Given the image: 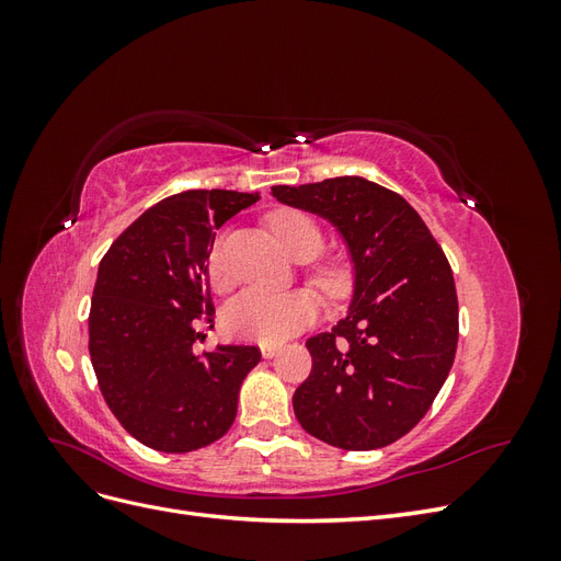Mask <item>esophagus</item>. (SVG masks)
Wrapping results in <instances>:
<instances>
[{"label":"esophagus","mask_w":561,"mask_h":561,"mask_svg":"<svg viewBox=\"0 0 561 561\" xmlns=\"http://www.w3.org/2000/svg\"><path fill=\"white\" fill-rule=\"evenodd\" d=\"M260 351H262L264 358H274V355L278 353V344H262Z\"/></svg>","instance_id":"1"}]
</instances>
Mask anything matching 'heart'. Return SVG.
Returning a JSON list of instances; mask_svg holds the SVG:
<instances>
[{
  "label": "heart",
  "instance_id": "heart-1",
  "mask_svg": "<svg viewBox=\"0 0 561 561\" xmlns=\"http://www.w3.org/2000/svg\"><path fill=\"white\" fill-rule=\"evenodd\" d=\"M271 231L278 236L283 248L297 260H311L325 245V236L316 219L301 210H278L268 217ZM208 278L215 290H227L229 274L222 264V252L215 245L208 254ZM313 283L330 297H339L346 290V268L342 264H320L313 268ZM320 299L313 290L271 293V290H245L233 297L222 311V328L229 336L243 342L276 344L295 332L309 328L318 318Z\"/></svg>",
  "mask_w": 561,
  "mask_h": 561
}]
</instances>
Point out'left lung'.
Returning <instances> with one entry per match:
<instances>
[{
    "instance_id": "left-lung-1",
    "label": "left lung",
    "mask_w": 561,
    "mask_h": 561,
    "mask_svg": "<svg viewBox=\"0 0 561 561\" xmlns=\"http://www.w3.org/2000/svg\"><path fill=\"white\" fill-rule=\"evenodd\" d=\"M271 194L330 219L355 266L348 316L307 342L313 367L295 390L297 421L339 449L396 443L426 416L454 365L458 299L443 248L410 203L365 178Z\"/></svg>"
}]
</instances>
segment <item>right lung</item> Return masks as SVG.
Instances as JSON below:
<instances>
[{
    "label": "right lung",
    "instance_id": "right-lung-1",
    "mask_svg": "<svg viewBox=\"0 0 561 561\" xmlns=\"http://www.w3.org/2000/svg\"><path fill=\"white\" fill-rule=\"evenodd\" d=\"M260 194L190 190L159 201L100 260L89 313L98 386L138 443L184 454L222 437L257 346L194 353L198 322L213 328L208 254L215 231Z\"/></svg>",
    "mask_w": 561,
    "mask_h": 561
}]
</instances>
